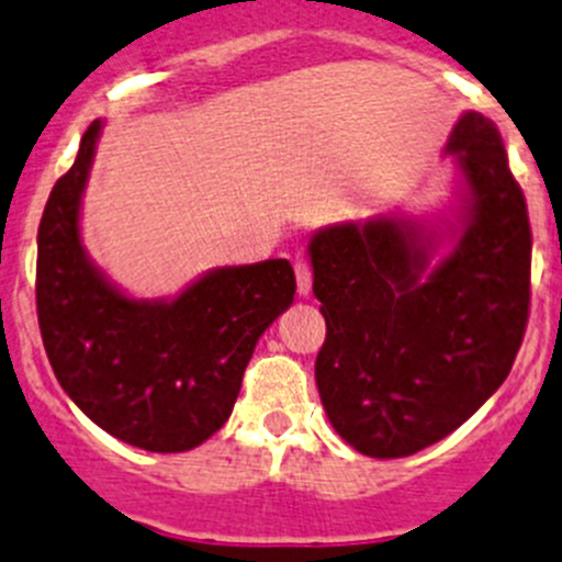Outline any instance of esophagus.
<instances>
[{"instance_id": "1", "label": "esophagus", "mask_w": 562, "mask_h": 562, "mask_svg": "<svg viewBox=\"0 0 562 562\" xmlns=\"http://www.w3.org/2000/svg\"><path fill=\"white\" fill-rule=\"evenodd\" d=\"M296 291L299 296H307L310 288H313V266L307 263V260H296Z\"/></svg>"}]
</instances>
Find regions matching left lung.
Listing matches in <instances>:
<instances>
[{"mask_svg":"<svg viewBox=\"0 0 562 562\" xmlns=\"http://www.w3.org/2000/svg\"><path fill=\"white\" fill-rule=\"evenodd\" d=\"M470 187L467 231L428 277L431 244L403 220L326 227L310 241L326 318L315 384L335 431L373 459L453 434L508 379L530 318L527 200L497 125L450 134Z\"/></svg>","mask_w":562,"mask_h":562,"instance_id":"obj_1","label":"left lung"}]
</instances>
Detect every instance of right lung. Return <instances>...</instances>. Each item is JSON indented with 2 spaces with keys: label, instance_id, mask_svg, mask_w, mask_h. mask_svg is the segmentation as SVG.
<instances>
[{
  "label": "right lung",
  "instance_id": "add662e5",
  "mask_svg": "<svg viewBox=\"0 0 562 562\" xmlns=\"http://www.w3.org/2000/svg\"><path fill=\"white\" fill-rule=\"evenodd\" d=\"M98 131L101 120L81 136L37 227L43 348L95 426L150 453H183L227 423L255 342L291 307L296 277L277 258L214 271L170 304L114 291L79 244V200Z\"/></svg>",
  "mask_w": 562,
  "mask_h": 562
}]
</instances>
